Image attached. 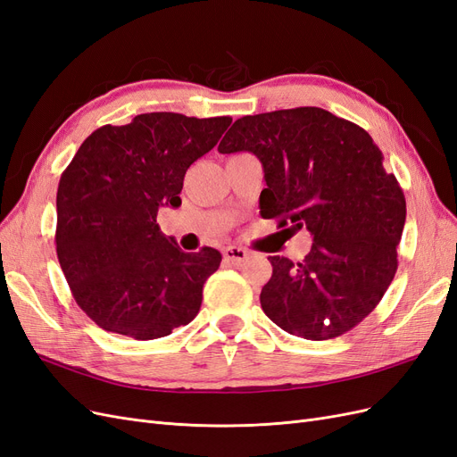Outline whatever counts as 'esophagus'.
<instances>
[{"mask_svg":"<svg viewBox=\"0 0 457 457\" xmlns=\"http://www.w3.org/2000/svg\"><path fill=\"white\" fill-rule=\"evenodd\" d=\"M223 257L225 261L232 262V265H238V262H242L247 257V252L238 245H227L223 250Z\"/></svg>","mask_w":457,"mask_h":457,"instance_id":"obj_1","label":"esophagus"}]
</instances>
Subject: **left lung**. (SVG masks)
I'll return each instance as SVG.
<instances>
[{"mask_svg": "<svg viewBox=\"0 0 457 457\" xmlns=\"http://www.w3.org/2000/svg\"><path fill=\"white\" fill-rule=\"evenodd\" d=\"M252 152L265 171L261 215L305 227V259L269 257L261 307L292 336H343L378 307L398 267L406 200L368 131L324 108L299 106L244 116L217 148Z\"/></svg>", "mask_w": 457, "mask_h": 457, "instance_id": "8db88e82", "label": "left lung"}]
</instances>
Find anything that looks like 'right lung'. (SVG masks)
Segmentation results:
<instances>
[{"mask_svg":"<svg viewBox=\"0 0 457 457\" xmlns=\"http://www.w3.org/2000/svg\"><path fill=\"white\" fill-rule=\"evenodd\" d=\"M230 121L139 114L93 131L62 171L57 257L79 309L99 328L148 341L195 320L220 253H185L156 217L163 205H181L187 170Z\"/></svg>","mask_w":457,"mask_h":457,"instance_id":"right-lung-1","label":"right lung"}]
</instances>
